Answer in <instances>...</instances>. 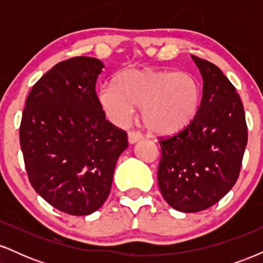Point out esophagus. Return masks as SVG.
I'll use <instances>...</instances> for the list:
<instances>
[{"instance_id": "34e87169", "label": "esophagus", "mask_w": 263, "mask_h": 263, "mask_svg": "<svg viewBox=\"0 0 263 263\" xmlns=\"http://www.w3.org/2000/svg\"><path fill=\"white\" fill-rule=\"evenodd\" d=\"M142 137H143V136H142L141 132H138V131H129L128 132V142H129V143H136L137 141L142 140Z\"/></svg>"}]
</instances>
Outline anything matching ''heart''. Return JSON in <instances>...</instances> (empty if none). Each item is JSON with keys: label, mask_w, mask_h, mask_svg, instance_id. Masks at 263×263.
Instances as JSON below:
<instances>
[{"label": "heart", "mask_w": 263, "mask_h": 263, "mask_svg": "<svg viewBox=\"0 0 263 263\" xmlns=\"http://www.w3.org/2000/svg\"><path fill=\"white\" fill-rule=\"evenodd\" d=\"M201 91L186 71L129 68L116 77L115 85L101 87L99 102L111 121L123 125L141 106V119L153 134L168 136L194 120Z\"/></svg>", "instance_id": "b5f03b06"}]
</instances>
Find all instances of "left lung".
I'll list each match as a JSON object with an SVG mask.
<instances>
[{
	"label": "left lung",
	"mask_w": 263,
	"mask_h": 263,
	"mask_svg": "<svg viewBox=\"0 0 263 263\" xmlns=\"http://www.w3.org/2000/svg\"><path fill=\"white\" fill-rule=\"evenodd\" d=\"M203 77L194 120L159 137L158 186L176 210L198 213L216 204L240 176L247 144L245 110L230 80L213 63L192 55Z\"/></svg>",
	"instance_id": "obj_1"
}]
</instances>
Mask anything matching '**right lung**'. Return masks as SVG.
I'll use <instances>...</instances> for the list:
<instances>
[{
  "label": "right lung",
  "mask_w": 263,
  "mask_h": 263,
  "mask_svg": "<svg viewBox=\"0 0 263 263\" xmlns=\"http://www.w3.org/2000/svg\"><path fill=\"white\" fill-rule=\"evenodd\" d=\"M104 64L74 57L32 87L23 108L20 143L29 183L47 203L89 215L110 194L127 134L106 120L95 86Z\"/></svg>",
  "instance_id": "obj_1"
}]
</instances>
